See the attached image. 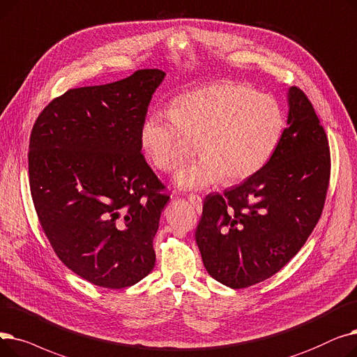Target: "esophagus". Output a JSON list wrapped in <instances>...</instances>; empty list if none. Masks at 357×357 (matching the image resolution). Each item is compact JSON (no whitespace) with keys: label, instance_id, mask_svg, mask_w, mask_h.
Returning a JSON list of instances; mask_svg holds the SVG:
<instances>
[{"label":"esophagus","instance_id":"obj_1","mask_svg":"<svg viewBox=\"0 0 357 357\" xmlns=\"http://www.w3.org/2000/svg\"><path fill=\"white\" fill-rule=\"evenodd\" d=\"M189 202L192 203V205L195 206V209H196V212L197 213H200L202 212V197L199 196V195H189Z\"/></svg>","mask_w":357,"mask_h":357}]
</instances>
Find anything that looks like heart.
I'll use <instances>...</instances> for the list:
<instances>
[{"instance_id":"b5f03b06","label":"heart","mask_w":357,"mask_h":357,"mask_svg":"<svg viewBox=\"0 0 357 357\" xmlns=\"http://www.w3.org/2000/svg\"><path fill=\"white\" fill-rule=\"evenodd\" d=\"M283 107L270 94L247 84L218 81L181 94L173 112H151L141 144L160 172H172L197 141L202 157L176 176L181 189L200 190L219 180L243 181L268 162L283 137Z\"/></svg>"}]
</instances>
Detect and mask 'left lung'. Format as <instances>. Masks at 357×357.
<instances>
[{
  "instance_id": "1",
  "label": "left lung",
  "mask_w": 357,
  "mask_h": 357,
  "mask_svg": "<svg viewBox=\"0 0 357 357\" xmlns=\"http://www.w3.org/2000/svg\"><path fill=\"white\" fill-rule=\"evenodd\" d=\"M330 174L327 133L307 94L292 87L287 128L268 162L203 202L196 243L208 273L232 289L278 273L318 224Z\"/></svg>"
}]
</instances>
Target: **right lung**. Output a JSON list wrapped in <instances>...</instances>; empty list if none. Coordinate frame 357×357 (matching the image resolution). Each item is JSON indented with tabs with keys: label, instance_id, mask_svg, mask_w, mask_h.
I'll list each match as a JSON object with an SVG mask.
<instances>
[{
	"label": "right lung",
	"instance_id": "obj_1",
	"mask_svg": "<svg viewBox=\"0 0 357 357\" xmlns=\"http://www.w3.org/2000/svg\"><path fill=\"white\" fill-rule=\"evenodd\" d=\"M161 70L71 89L40 112L29 142L33 205L58 259L79 278L123 289L155 266L152 240L169 196L141 152Z\"/></svg>",
	"mask_w": 357,
	"mask_h": 357
}]
</instances>
